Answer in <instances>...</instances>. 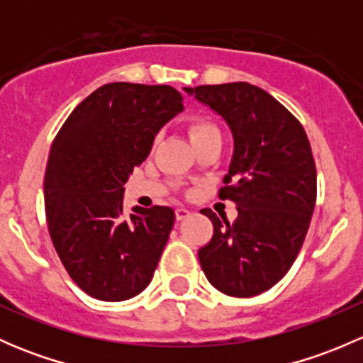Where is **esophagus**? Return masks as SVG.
<instances>
[{
    "label": "esophagus",
    "mask_w": 363,
    "mask_h": 363,
    "mask_svg": "<svg viewBox=\"0 0 363 363\" xmlns=\"http://www.w3.org/2000/svg\"><path fill=\"white\" fill-rule=\"evenodd\" d=\"M189 216H191V211L186 207H179L177 211H175V218H177V221H184V219H188Z\"/></svg>",
    "instance_id": "esophagus-1"
}]
</instances>
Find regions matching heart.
<instances>
[{
    "mask_svg": "<svg viewBox=\"0 0 363 363\" xmlns=\"http://www.w3.org/2000/svg\"><path fill=\"white\" fill-rule=\"evenodd\" d=\"M212 135H219V130L214 126V124L207 123V121H193L191 124H189V138H191V142L195 144V142H200L203 140V138L207 137H212Z\"/></svg>",
    "mask_w": 363,
    "mask_h": 363,
    "instance_id": "obj_1",
    "label": "heart"
}]
</instances>
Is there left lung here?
Here are the masks:
<instances>
[{"label":"left lung","instance_id":"obj_1","mask_svg":"<svg viewBox=\"0 0 363 363\" xmlns=\"http://www.w3.org/2000/svg\"><path fill=\"white\" fill-rule=\"evenodd\" d=\"M218 112L233 135V156L219 199L237 205V219H219L199 250L208 283L230 296H255L294 265L316 205V164L298 119L267 91L247 82L186 87Z\"/></svg>","mask_w":363,"mask_h":363}]
</instances>
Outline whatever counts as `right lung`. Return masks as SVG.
Returning <instances> with one entry per match:
<instances>
[{
  "label": "right lung",
  "mask_w": 363,
  "mask_h": 363,
  "mask_svg": "<svg viewBox=\"0 0 363 363\" xmlns=\"http://www.w3.org/2000/svg\"><path fill=\"white\" fill-rule=\"evenodd\" d=\"M182 108L170 86L105 84L54 138L43 179L47 226L69 277L94 298L128 300L151 283L175 214L155 205L126 216L124 184Z\"/></svg>",
  "instance_id": "1"
}]
</instances>
